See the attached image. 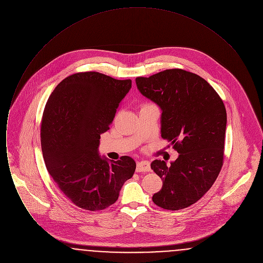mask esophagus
<instances>
[{
  "label": "esophagus",
  "instance_id": "esophagus-1",
  "mask_svg": "<svg viewBox=\"0 0 263 263\" xmlns=\"http://www.w3.org/2000/svg\"><path fill=\"white\" fill-rule=\"evenodd\" d=\"M150 163L148 161H141L137 163L136 172L142 173V172H151Z\"/></svg>",
  "mask_w": 263,
  "mask_h": 263
}]
</instances>
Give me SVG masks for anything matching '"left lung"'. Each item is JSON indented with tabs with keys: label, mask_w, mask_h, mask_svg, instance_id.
I'll return each instance as SVG.
<instances>
[{
	"label": "left lung",
	"mask_w": 263,
	"mask_h": 263,
	"mask_svg": "<svg viewBox=\"0 0 263 263\" xmlns=\"http://www.w3.org/2000/svg\"><path fill=\"white\" fill-rule=\"evenodd\" d=\"M136 85L161 108L162 137L179 154L170 165L161 160L151 163L163 179V187L153 195V201L166 210L186 208L211 188L222 168L224 102L203 78L181 69L139 77Z\"/></svg>",
	"instance_id": "left-lung-1"
}]
</instances>
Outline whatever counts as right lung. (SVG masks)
<instances>
[{"instance_id": "add662e5", "label": "right lung", "mask_w": 263, "mask_h": 263, "mask_svg": "<svg viewBox=\"0 0 263 263\" xmlns=\"http://www.w3.org/2000/svg\"><path fill=\"white\" fill-rule=\"evenodd\" d=\"M131 80L98 72L69 76L51 93L41 122V149L48 173L78 207L99 211L112 205L135 161L101 157L100 134L109 129Z\"/></svg>"}]
</instances>
